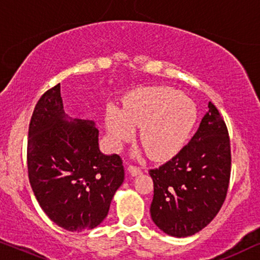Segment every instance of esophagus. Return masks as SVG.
<instances>
[{
  "label": "esophagus",
  "instance_id": "1",
  "mask_svg": "<svg viewBox=\"0 0 260 260\" xmlns=\"http://www.w3.org/2000/svg\"><path fill=\"white\" fill-rule=\"evenodd\" d=\"M128 172H129L131 176H138L141 174V169L140 168H137V166H133V165H129L128 166Z\"/></svg>",
  "mask_w": 260,
  "mask_h": 260
}]
</instances>
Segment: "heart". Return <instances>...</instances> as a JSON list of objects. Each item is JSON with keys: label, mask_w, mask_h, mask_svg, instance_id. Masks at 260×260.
<instances>
[{"label": "heart", "mask_w": 260, "mask_h": 260, "mask_svg": "<svg viewBox=\"0 0 260 260\" xmlns=\"http://www.w3.org/2000/svg\"><path fill=\"white\" fill-rule=\"evenodd\" d=\"M197 107L183 92L170 86H151L137 90L123 102L122 110L110 107L105 127L115 150L134 136L139 138L148 155L164 160L182 150L197 121Z\"/></svg>", "instance_id": "heart-1"}]
</instances>
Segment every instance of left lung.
Listing matches in <instances>:
<instances>
[{"instance_id":"obj_1","label":"left lung","mask_w":260,"mask_h":260,"mask_svg":"<svg viewBox=\"0 0 260 260\" xmlns=\"http://www.w3.org/2000/svg\"><path fill=\"white\" fill-rule=\"evenodd\" d=\"M201 121L191 140L160 168L153 179L151 217L159 230L176 238L193 235L209 224L222 207L231 177V145L216 107Z\"/></svg>"}]
</instances>
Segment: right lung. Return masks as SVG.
Wrapping results in <instances>:
<instances>
[{"label":"right lung","mask_w":260,"mask_h":260,"mask_svg":"<svg viewBox=\"0 0 260 260\" xmlns=\"http://www.w3.org/2000/svg\"><path fill=\"white\" fill-rule=\"evenodd\" d=\"M27 166L41 209L71 232L98 227L124 179L119 155L100 151L94 121L71 120L65 114L60 84L47 90L34 108Z\"/></svg>","instance_id":"add662e5"}]
</instances>
